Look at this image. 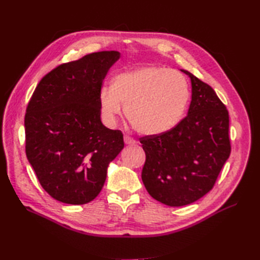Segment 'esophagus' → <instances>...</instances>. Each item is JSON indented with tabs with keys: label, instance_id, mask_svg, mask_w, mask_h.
<instances>
[{
	"label": "esophagus",
	"instance_id": "1",
	"mask_svg": "<svg viewBox=\"0 0 260 260\" xmlns=\"http://www.w3.org/2000/svg\"><path fill=\"white\" fill-rule=\"evenodd\" d=\"M124 142H125V144H127V145H134L136 143V141L133 139V137H131L128 135L124 136Z\"/></svg>",
	"mask_w": 260,
	"mask_h": 260
}]
</instances>
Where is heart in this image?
<instances>
[{"instance_id": "1", "label": "heart", "mask_w": 260, "mask_h": 260, "mask_svg": "<svg viewBox=\"0 0 260 260\" xmlns=\"http://www.w3.org/2000/svg\"><path fill=\"white\" fill-rule=\"evenodd\" d=\"M190 101L189 84L178 71L157 66H145L114 77L112 87L98 92L99 110L109 126L125 114L142 134L169 132L183 118Z\"/></svg>"}]
</instances>
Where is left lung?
<instances>
[{"label":"left lung","instance_id":"left-lung-1","mask_svg":"<svg viewBox=\"0 0 260 260\" xmlns=\"http://www.w3.org/2000/svg\"><path fill=\"white\" fill-rule=\"evenodd\" d=\"M181 71L192 86L187 115L171 131L140 139L146 155L143 183L152 198L170 207L206 196L231 151L227 108L208 84Z\"/></svg>","mask_w":260,"mask_h":260}]
</instances>
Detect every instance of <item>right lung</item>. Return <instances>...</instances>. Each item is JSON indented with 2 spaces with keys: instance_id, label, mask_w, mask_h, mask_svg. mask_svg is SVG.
I'll return each instance as SVG.
<instances>
[{
  "instance_id": "obj_1",
  "label": "right lung",
  "mask_w": 260,
  "mask_h": 260,
  "mask_svg": "<svg viewBox=\"0 0 260 260\" xmlns=\"http://www.w3.org/2000/svg\"><path fill=\"white\" fill-rule=\"evenodd\" d=\"M118 51L93 52L62 63L39 82L24 117L25 153L45 191L85 204L102 191L123 133L101 120L98 92Z\"/></svg>"
}]
</instances>
